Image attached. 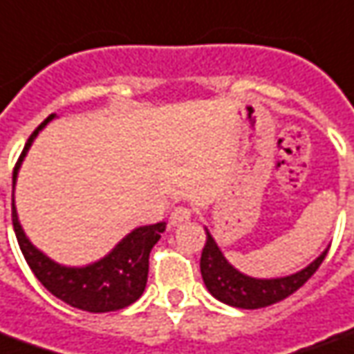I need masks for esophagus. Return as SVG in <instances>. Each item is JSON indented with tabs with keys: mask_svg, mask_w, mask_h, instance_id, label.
Returning a JSON list of instances; mask_svg holds the SVG:
<instances>
[{
	"mask_svg": "<svg viewBox=\"0 0 354 354\" xmlns=\"http://www.w3.org/2000/svg\"><path fill=\"white\" fill-rule=\"evenodd\" d=\"M189 219H191V209L185 208V206H179V208H175L171 212V216H169V225H171V227H177L179 223L189 221Z\"/></svg>",
	"mask_w": 354,
	"mask_h": 354,
	"instance_id": "obj_1",
	"label": "esophagus"
}]
</instances>
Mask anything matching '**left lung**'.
I'll return each mask as SVG.
<instances>
[{
	"mask_svg": "<svg viewBox=\"0 0 354 354\" xmlns=\"http://www.w3.org/2000/svg\"><path fill=\"white\" fill-rule=\"evenodd\" d=\"M328 248L316 260H312L306 268L295 274L262 279V277H252V275L239 272L223 256L216 239L212 237V233L206 229V245L202 248L201 256V274L212 297L235 308L254 310V308H264L270 304L279 303L289 295H293L297 289H301L320 268L328 254Z\"/></svg>",
	"mask_w": 354,
	"mask_h": 354,
	"instance_id": "obj_1",
	"label": "left lung"
}]
</instances>
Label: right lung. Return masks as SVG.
<instances>
[{"label": "right lung", "instance_id": "right-lung-1", "mask_svg": "<svg viewBox=\"0 0 354 354\" xmlns=\"http://www.w3.org/2000/svg\"><path fill=\"white\" fill-rule=\"evenodd\" d=\"M55 115H50L34 131L24 146L13 171V227L19 247L26 264L30 266L38 281L53 297L86 312L121 310L140 299L148 281V258L150 250L165 231V223L142 225L127 233L104 258L86 266H63L44 254L26 237L15 208V185L34 138Z\"/></svg>", "mask_w": 354, "mask_h": 354}]
</instances>
